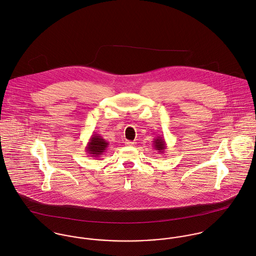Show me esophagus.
I'll return each instance as SVG.
<instances>
[{
	"instance_id": "obj_1",
	"label": "esophagus",
	"mask_w": 256,
	"mask_h": 256,
	"mask_svg": "<svg viewBox=\"0 0 256 256\" xmlns=\"http://www.w3.org/2000/svg\"><path fill=\"white\" fill-rule=\"evenodd\" d=\"M125 145L126 146H134L135 142H133V141H125Z\"/></svg>"
}]
</instances>
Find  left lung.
Instances as JSON below:
<instances>
[{"instance_id":"left-lung-1","label":"left lung","mask_w":256,"mask_h":256,"mask_svg":"<svg viewBox=\"0 0 256 256\" xmlns=\"http://www.w3.org/2000/svg\"><path fill=\"white\" fill-rule=\"evenodd\" d=\"M154 148H156V150H158V152H162L164 154V150L166 148V141L162 137H160L158 136V138H156L154 140Z\"/></svg>"}]
</instances>
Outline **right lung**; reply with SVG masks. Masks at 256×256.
Masks as SVG:
<instances>
[{
  "mask_svg": "<svg viewBox=\"0 0 256 256\" xmlns=\"http://www.w3.org/2000/svg\"><path fill=\"white\" fill-rule=\"evenodd\" d=\"M108 145V142H106L100 134H92L88 146H86V150L90 156L100 158L106 150Z\"/></svg>",
  "mask_w": 256,
  "mask_h": 256,
  "instance_id": "right-lung-1",
  "label": "right lung"
}]
</instances>
